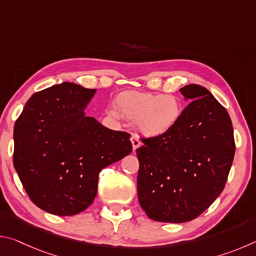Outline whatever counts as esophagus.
Masks as SVG:
<instances>
[{
	"label": "esophagus",
	"instance_id": "34e87169",
	"mask_svg": "<svg viewBox=\"0 0 256 256\" xmlns=\"http://www.w3.org/2000/svg\"><path fill=\"white\" fill-rule=\"evenodd\" d=\"M131 142H132V146H133V151H136L138 146H141V141L138 140V138L136 136H131Z\"/></svg>",
	"mask_w": 256,
	"mask_h": 256
}]
</instances>
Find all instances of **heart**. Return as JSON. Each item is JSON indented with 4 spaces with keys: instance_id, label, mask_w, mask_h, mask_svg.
I'll use <instances>...</instances> for the list:
<instances>
[{
    "instance_id": "1",
    "label": "heart",
    "mask_w": 256,
    "mask_h": 256,
    "mask_svg": "<svg viewBox=\"0 0 256 256\" xmlns=\"http://www.w3.org/2000/svg\"><path fill=\"white\" fill-rule=\"evenodd\" d=\"M116 107L124 118L136 123V128L148 138H160L170 132L178 123L182 107L172 94L125 92L116 98ZM118 118L115 110L108 112Z\"/></svg>"
}]
</instances>
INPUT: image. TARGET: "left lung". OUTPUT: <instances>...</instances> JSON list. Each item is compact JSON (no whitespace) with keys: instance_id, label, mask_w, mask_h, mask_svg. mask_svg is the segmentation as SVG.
Here are the masks:
<instances>
[{"instance_id":"1","label":"left lung","mask_w":256,"mask_h":256,"mask_svg":"<svg viewBox=\"0 0 256 256\" xmlns=\"http://www.w3.org/2000/svg\"><path fill=\"white\" fill-rule=\"evenodd\" d=\"M190 102L175 128L160 138H141L138 198L154 222H190L206 211L226 185L235 156L226 108L198 84L180 89Z\"/></svg>"}]
</instances>
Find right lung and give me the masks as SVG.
Segmentation results:
<instances>
[{"label":"right lung","instance_id":"1","mask_svg":"<svg viewBox=\"0 0 256 256\" xmlns=\"http://www.w3.org/2000/svg\"><path fill=\"white\" fill-rule=\"evenodd\" d=\"M96 89L63 82L34 94L14 130V164L34 204L56 216L86 210L99 172L131 154L126 132L86 116Z\"/></svg>","mask_w":256,"mask_h":256}]
</instances>
